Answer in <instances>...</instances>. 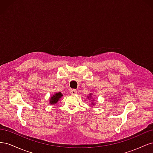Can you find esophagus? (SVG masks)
Returning a JSON list of instances; mask_svg holds the SVG:
<instances>
[{
  "label": "esophagus",
  "instance_id": "esophagus-1",
  "mask_svg": "<svg viewBox=\"0 0 153 153\" xmlns=\"http://www.w3.org/2000/svg\"><path fill=\"white\" fill-rule=\"evenodd\" d=\"M70 92H71V94L75 95V94H76L77 91H76V89H71V90L70 91Z\"/></svg>",
  "mask_w": 153,
  "mask_h": 153
}]
</instances>
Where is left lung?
Masks as SVG:
<instances>
[{
	"label": "left lung",
	"instance_id": "obj_1",
	"mask_svg": "<svg viewBox=\"0 0 153 153\" xmlns=\"http://www.w3.org/2000/svg\"><path fill=\"white\" fill-rule=\"evenodd\" d=\"M92 104H93V103H92Z\"/></svg>",
	"mask_w": 153,
	"mask_h": 153
}]
</instances>
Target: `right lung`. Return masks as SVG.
I'll return each instance as SVG.
<instances>
[{
	"instance_id": "obj_1",
	"label": "right lung",
	"mask_w": 153,
	"mask_h": 153,
	"mask_svg": "<svg viewBox=\"0 0 153 153\" xmlns=\"http://www.w3.org/2000/svg\"><path fill=\"white\" fill-rule=\"evenodd\" d=\"M62 96V94L61 93V92H58V93L55 94V95H53L52 97V98L50 99V104L53 105L55 103H56L57 101H59V98H61Z\"/></svg>"
}]
</instances>
